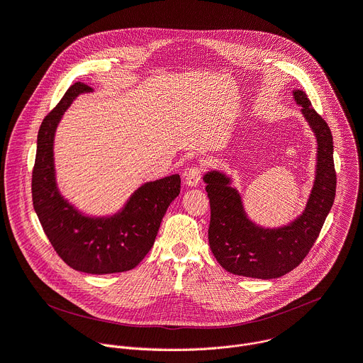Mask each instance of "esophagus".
Segmentation results:
<instances>
[{"instance_id":"obj_1","label":"esophagus","mask_w":363,"mask_h":363,"mask_svg":"<svg viewBox=\"0 0 363 363\" xmlns=\"http://www.w3.org/2000/svg\"><path fill=\"white\" fill-rule=\"evenodd\" d=\"M201 177H202V169L199 167H192V168H188L186 172L184 174V178H185V184L188 186H196L201 181Z\"/></svg>"}]
</instances>
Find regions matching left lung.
Listing matches in <instances>:
<instances>
[{"mask_svg":"<svg viewBox=\"0 0 363 363\" xmlns=\"http://www.w3.org/2000/svg\"><path fill=\"white\" fill-rule=\"evenodd\" d=\"M293 94L318 139L315 185L298 218L281 228L258 227L247 218L241 196L230 186V178L217 171L203 177L211 205L208 228L211 251L227 272L237 276L267 280L296 269L318 240L335 201L332 132L303 90H294Z\"/></svg>","mask_w":363,"mask_h":363,"instance_id":"8db88e82","label":"left lung"}]
</instances>
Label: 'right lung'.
Returning <instances> with one entry per match:
<instances>
[{
  "label": "right lung",
  "instance_id": "right-lung-1",
  "mask_svg": "<svg viewBox=\"0 0 363 363\" xmlns=\"http://www.w3.org/2000/svg\"><path fill=\"white\" fill-rule=\"evenodd\" d=\"M91 87L72 84L57 106L41 122L31 178L33 205L40 224L62 260L89 274L135 269L152 248L169 203L179 195V175L142 185L125 208L109 218L82 216L57 191L53 139L57 123L77 94Z\"/></svg>",
  "mask_w": 363,
  "mask_h": 363
}]
</instances>
